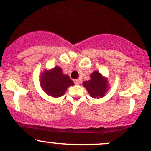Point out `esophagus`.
<instances>
[{"instance_id":"34e87169","label":"esophagus","mask_w":151,"mask_h":151,"mask_svg":"<svg viewBox=\"0 0 151 151\" xmlns=\"http://www.w3.org/2000/svg\"><path fill=\"white\" fill-rule=\"evenodd\" d=\"M74 82L75 84H80V80L79 79H74Z\"/></svg>"}]
</instances>
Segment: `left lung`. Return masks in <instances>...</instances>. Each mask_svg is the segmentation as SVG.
Instances as JSON below:
<instances>
[{"instance_id": "1", "label": "left lung", "mask_w": 151, "mask_h": 151, "mask_svg": "<svg viewBox=\"0 0 151 151\" xmlns=\"http://www.w3.org/2000/svg\"><path fill=\"white\" fill-rule=\"evenodd\" d=\"M91 79L83 82V85L92 98H101L108 91V81L98 71H94L90 75Z\"/></svg>"}]
</instances>
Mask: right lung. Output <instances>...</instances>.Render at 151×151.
Here are the masks:
<instances>
[{"mask_svg":"<svg viewBox=\"0 0 151 151\" xmlns=\"http://www.w3.org/2000/svg\"><path fill=\"white\" fill-rule=\"evenodd\" d=\"M40 85L47 95L54 98L65 94L69 86L74 82L67 74H64L60 67H55L49 71H45L40 77Z\"/></svg>","mask_w":151,"mask_h":151,"instance_id":"add662e5","label":"right lung"}]
</instances>
